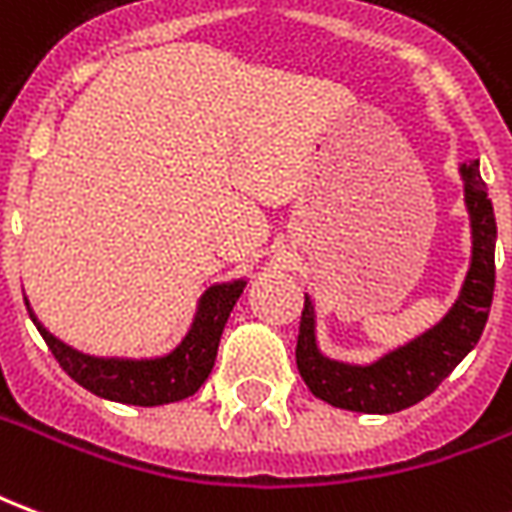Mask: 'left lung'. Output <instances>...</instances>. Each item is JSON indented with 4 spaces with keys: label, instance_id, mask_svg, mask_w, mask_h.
I'll list each match as a JSON object with an SVG mask.
<instances>
[{
    "label": "left lung",
    "instance_id": "1",
    "mask_svg": "<svg viewBox=\"0 0 512 512\" xmlns=\"http://www.w3.org/2000/svg\"><path fill=\"white\" fill-rule=\"evenodd\" d=\"M461 175L466 180V205L472 216L474 249L472 268L466 274L455 307L430 332L386 354L373 365L362 367L332 362L315 348V312H312V301L304 296L299 340H296V365L312 395L348 411L395 414L425 400L477 345L494 301L496 219L477 161L463 164Z\"/></svg>",
    "mask_w": 512,
    "mask_h": 512
}]
</instances>
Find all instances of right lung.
<instances>
[{
	"mask_svg": "<svg viewBox=\"0 0 512 512\" xmlns=\"http://www.w3.org/2000/svg\"><path fill=\"white\" fill-rule=\"evenodd\" d=\"M244 285V279L213 285L202 296L200 310L186 340L161 359H98V356L79 354L71 345L60 343L54 334L46 332L32 312L29 318L43 334L54 359L76 384L90 389L93 395L128 406H164L194 395L205 384V378L211 376L224 323L230 318L238 296L244 293Z\"/></svg>",
	"mask_w": 512,
	"mask_h": 512,
	"instance_id": "add662e5",
	"label": "right lung"
}]
</instances>
